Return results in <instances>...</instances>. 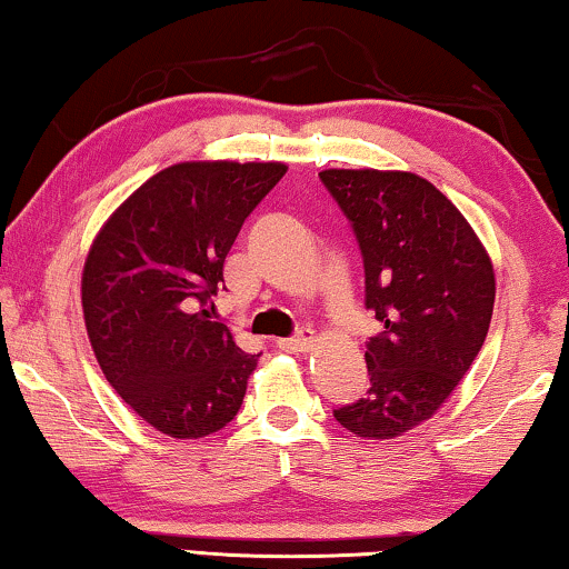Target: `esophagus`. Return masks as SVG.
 Listing matches in <instances>:
<instances>
[{
    "label": "esophagus",
    "mask_w": 569,
    "mask_h": 569,
    "mask_svg": "<svg viewBox=\"0 0 569 569\" xmlns=\"http://www.w3.org/2000/svg\"><path fill=\"white\" fill-rule=\"evenodd\" d=\"M279 350L284 352H308L316 345V337L313 331H300L298 337H287V339H279Z\"/></svg>",
    "instance_id": "1"
}]
</instances>
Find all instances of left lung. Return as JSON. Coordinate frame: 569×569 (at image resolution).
<instances>
[{
	"label": "left lung",
	"instance_id": "1",
	"mask_svg": "<svg viewBox=\"0 0 569 569\" xmlns=\"http://www.w3.org/2000/svg\"><path fill=\"white\" fill-rule=\"evenodd\" d=\"M366 269V308L383 331L366 350L368 387L335 410L363 439H395L429 420L473 366L493 313L491 258L437 186L397 169H323Z\"/></svg>",
	"mask_w": 569,
	"mask_h": 569
}]
</instances>
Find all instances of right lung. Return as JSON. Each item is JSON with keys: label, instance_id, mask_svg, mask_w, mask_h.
Returning a JSON list of instances; mask_svg holds the SVG:
<instances>
[{"label": "right lung", "instance_id": "1", "mask_svg": "<svg viewBox=\"0 0 569 569\" xmlns=\"http://www.w3.org/2000/svg\"><path fill=\"white\" fill-rule=\"evenodd\" d=\"M282 161H180L117 206L88 250L80 300L93 356L117 395L172 439L238 416L258 356L211 321L242 221Z\"/></svg>", "mask_w": 569, "mask_h": 569}]
</instances>
